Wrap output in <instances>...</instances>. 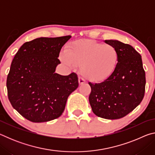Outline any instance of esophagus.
I'll return each instance as SVG.
<instances>
[{"instance_id":"34e87169","label":"esophagus","mask_w":155,"mask_h":155,"mask_svg":"<svg viewBox=\"0 0 155 155\" xmlns=\"http://www.w3.org/2000/svg\"><path fill=\"white\" fill-rule=\"evenodd\" d=\"M85 83V81L84 80L83 78H81V77L78 78V83H79L80 85H83V84H84Z\"/></svg>"}]
</instances>
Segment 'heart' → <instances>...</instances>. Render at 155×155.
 Returning a JSON list of instances; mask_svg holds the SVG:
<instances>
[{
	"label": "heart",
	"instance_id": "b5f03b06",
	"mask_svg": "<svg viewBox=\"0 0 155 155\" xmlns=\"http://www.w3.org/2000/svg\"><path fill=\"white\" fill-rule=\"evenodd\" d=\"M118 52L114 46L92 40H79L68 44L61 61L69 66L80 65L84 78L92 82L105 80L118 62Z\"/></svg>",
	"mask_w": 155,
	"mask_h": 155
}]
</instances>
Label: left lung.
I'll list each match as a JSON object with an SVG mask.
<instances>
[{
    "instance_id": "1",
    "label": "left lung",
    "mask_w": 155,
    "mask_h": 155,
    "mask_svg": "<svg viewBox=\"0 0 155 155\" xmlns=\"http://www.w3.org/2000/svg\"><path fill=\"white\" fill-rule=\"evenodd\" d=\"M118 52V62L112 74L100 83H89V101L94 114L102 118L124 117L141 103L145 94L146 74L141 56L129 44L105 40Z\"/></svg>"
}]
</instances>
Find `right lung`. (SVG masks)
Listing matches in <instances>:
<instances>
[{"instance_id":"obj_1","label":"right lung","mask_w":155,"mask_h":155,"mask_svg":"<svg viewBox=\"0 0 155 155\" xmlns=\"http://www.w3.org/2000/svg\"><path fill=\"white\" fill-rule=\"evenodd\" d=\"M70 35L40 38L25 42L13 59L7 78L12 107L33 122L61 116L68 96L78 87L77 75L57 74L58 57Z\"/></svg>"}]
</instances>
